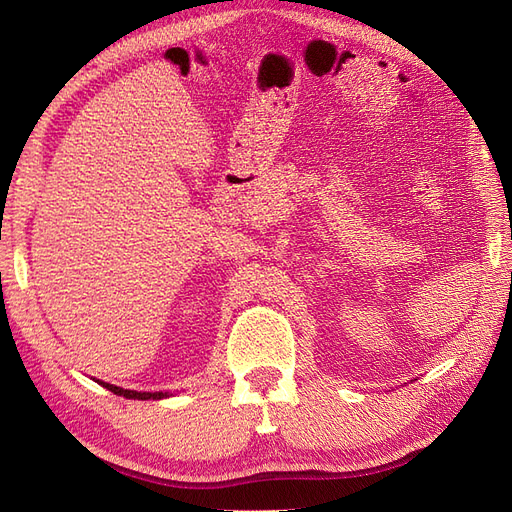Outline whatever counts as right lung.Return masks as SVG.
<instances>
[{"instance_id":"obj_1","label":"right lung","mask_w":512,"mask_h":512,"mask_svg":"<svg viewBox=\"0 0 512 512\" xmlns=\"http://www.w3.org/2000/svg\"><path fill=\"white\" fill-rule=\"evenodd\" d=\"M104 389H108L115 395H123L128 399H162V397H168V393H138V391H128V389H121V386H115V384H108V382H100Z\"/></svg>"}]
</instances>
